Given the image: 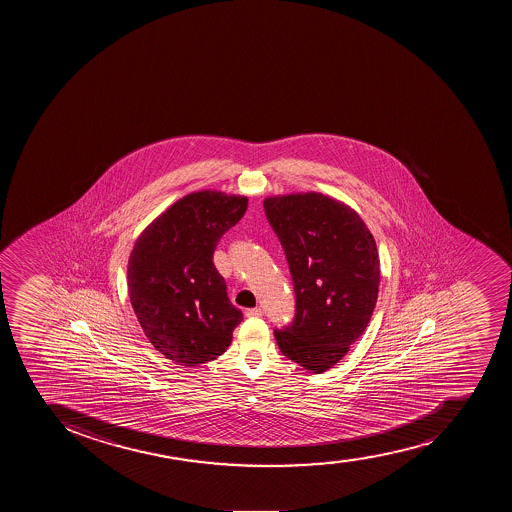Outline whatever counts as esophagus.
I'll list each match as a JSON object with an SVG mask.
<instances>
[{
    "label": "esophagus",
    "mask_w": 512,
    "mask_h": 512,
    "mask_svg": "<svg viewBox=\"0 0 512 512\" xmlns=\"http://www.w3.org/2000/svg\"><path fill=\"white\" fill-rule=\"evenodd\" d=\"M245 315H247V317H262L264 310L260 309V307H255V309L245 310Z\"/></svg>",
    "instance_id": "1"
}]
</instances>
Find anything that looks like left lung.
<instances>
[{
  "instance_id": "1",
  "label": "left lung",
  "mask_w": 512,
  "mask_h": 512,
  "mask_svg": "<svg viewBox=\"0 0 512 512\" xmlns=\"http://www.w3.org/2000/svg\"><path fill=\"white\" fill-rule=\"evenodd\" d=\"M294 280L295 317L275 340L287 359L322 374L364 334L380 284L379 252L359 213L322 193L264 200Z\"/></svg>"
}]
</instances>
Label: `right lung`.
I'll use <instances>...</instances> for the list:
<instances>
[{"label": "right lung", "mask_w": 512, "mask_h": 512, "mask_svg": "<svg viewBox=\"0 0 512 512\" xmlns=\"http://www.w3.org/2000/svg\"><path fill=\"white\" fill-rule=\"evenodd\" d=\"M247 203V197L212 190L188 193L135 242L128 259L130 302L153 347L178 365L217 359L242 322L213 252Z\"/></svg>", "instance_id": "right-lung-1"}]
</instances>
